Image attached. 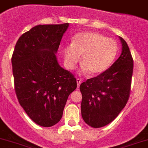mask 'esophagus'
Returning a JSON list of instances; mask_svg holds the SVG:
<instances>
[{
  "mask_svg": "<svg viewBox=\"0 0 148 148\" xmlns=\"http://www.w3.org/2000/svg\"><path fill=\"white\" fill-rule=\"evenodd\" d=\"M76 82H77V85H78V88H79V85H80V84H81L82 82V80L79 79H76Z\"/></svg>",
  "mask_w": 148,
  "mask_h": 148,
  "instance_id": "34e87169",
  "label": "esophagus"
}]
</instances>
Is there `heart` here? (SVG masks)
<instances>
[{"label": "heart", "mask_w": 148, "mask_h": 148, "mask_svg": "<svg viewBox=\"0 0 148 148\" xmlns=\"http://www.w3.org/2000/svg\"><path fill=\"white\" fill-rule=\"evenodd\" d=\"M118 45L113 38L101 33L82 32L73 37L72 43L67 44L63 50L66 67L73 69L79 63L80 56L83 73L98 75L107 70L115 60Z\"/></svg>", "instance_id": "b5f03b06"}]
</instances>
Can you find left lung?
Returning a JSON list of instances; mask_svg holds the SVG:
<instances>
[{"label":"left lung","mask_w":148,"mask_h":148,"mask_svg":"<svg viewBox=\"0 0 148 148\" xmlns=\"http://www.w3.org/2000/svg\"><path fill=\"white\" fill-rule=\"evenodd\" d=\"M122 53L113 65L97 77L80 85L82 116L88 125L101 128L110 123L129 100L133 73V59L123 38Z\"/></svg>","instance_id":"obj_1"}]
</instances>
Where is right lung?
Wrapping results in <instances>:
<instances>
[{
    "label": "right lung",
    "instance_id": "obj_1",
    "mask_svg": "<svg viewBox=\"0 0 148 148\" xmlns=\"http://www.w3.org/2000/svg\"><path fill=\"white\" fill-rule=\"evenodd\" d=\"M68 27L69 23L32 28L18 39L12 56L19 104L41 126L60 120L68 97L77 87L75 78L60 66L56 56Z\"/></svg>",
    "mask_w": 148,
    "mask_h": 148
}]
</instances>
